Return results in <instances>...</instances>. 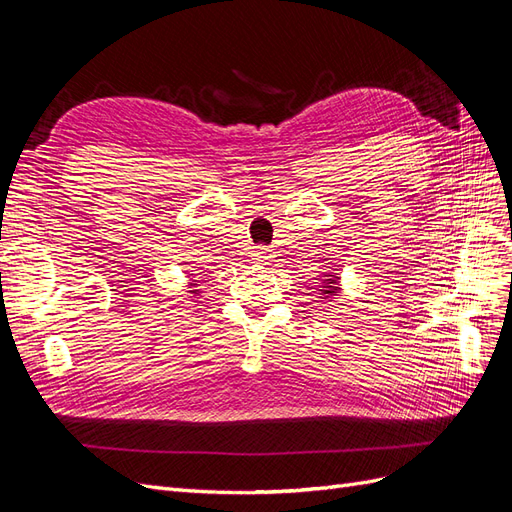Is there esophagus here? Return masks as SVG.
<instances>
[{"label":"esophagus","mask_w":512,"mask_h":512,"mask_svg":"<svg viewBox=\"0 0 512 512\" xmlns=\"http://www.w3.org/2000/svg\"><path fill=\"white\" fill-rule=\"evenodd\" d=\"M252 258L258 260V262H267V260L273 258V250L267 245H256L252 250Z\"/></svg>","instance_id":"obj_1"}]
</instances>
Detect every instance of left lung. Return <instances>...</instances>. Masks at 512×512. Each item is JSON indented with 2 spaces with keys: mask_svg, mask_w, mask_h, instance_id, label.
I'll use <instances>...</instances> for the list:
<instances>
[{
  "mask_svg": "<svg viewBox=\"0 0 512 512\" xmlns=\"http://www.w3.org/2000/svg\"><path fill=\"white\" fill-rule=\"evenodd\" d=\"M324 284H337L335 280H329V282H324ZM337 292V288L335 286H324V294H335Z\"/></svg>",
  "mask_w": 512,
  "mask_h": 512,
  "instance_id": "8db88e82",
  "label": "left lung"
}]
</instances>
